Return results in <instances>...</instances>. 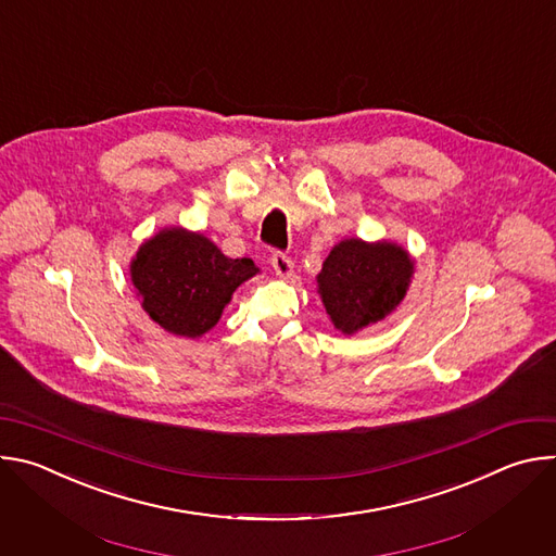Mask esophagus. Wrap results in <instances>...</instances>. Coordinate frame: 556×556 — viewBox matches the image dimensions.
Instances as JSON below:
<instances>
[{"label": "esophagus", "instance_id": "1", "mask_svg": "<svg viewBox=\"0 0 556 556\" xmlns=\"http://www.w3.org/2000/svg\"><path fill=\"white\" fill-rule=\"evenodd\" d=\"M270 264H273L275 275H277V277H281V279H290V277H292V273H294V266H292L290 257H286L283 253H275V255H273V260H270Z\"/></svg>", "mask_w": 556, "mask_h": 556}]
</instances>
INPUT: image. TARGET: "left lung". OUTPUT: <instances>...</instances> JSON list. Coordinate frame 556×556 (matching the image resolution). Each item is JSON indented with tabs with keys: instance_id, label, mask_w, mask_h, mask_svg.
Returning <instances> with one entry per match:
<instances>
[{
	"instance_id": "8db88e82",
	"label": "left lung",
	"mask_w": 556,
	"mask_h": 556,
	"mask_svg": "<svg viewBox=\"0 0 556 556\" xmlns=\"http://www.w3.org/2000/svg\"><path fill=\"white\" fill-rule=\"evenodd\" d=\"M416 262L401 244L361 237L341 240L316 275L332 326L352 337L389 316L403 303L412 286Z\"/></svg>"
}]
</instances>
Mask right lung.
I'll return each mask as SVG.
<instances>
[{"label": "right lung", "mask_w": 556, "mask_h": 556, "mask_svg": "<svg viewBox=\"0 0 556 556\" xmlns=\"http://www.w3.org/2000/svg\"><path fill=\"white\" fill-rule=\"evenodd\" d=\"M257 273L253 260H230L206 235L185 226H165L147 237L129 264L136 296L149 319L185 339L206 334L232 292Z\"/></svg>", "instance_id": "right-lung-1"}]
</instances>
